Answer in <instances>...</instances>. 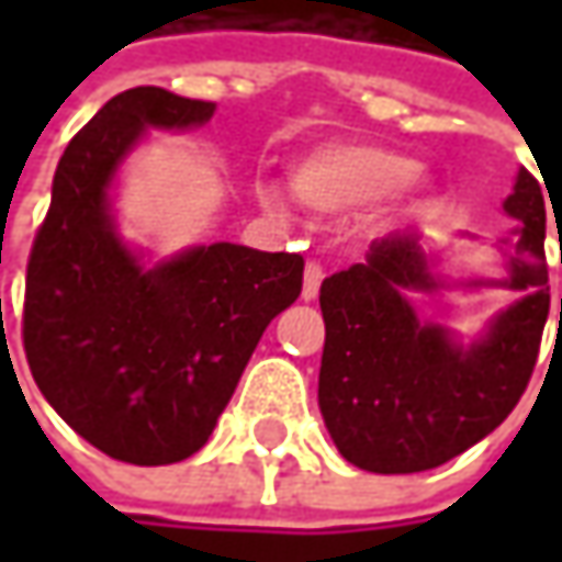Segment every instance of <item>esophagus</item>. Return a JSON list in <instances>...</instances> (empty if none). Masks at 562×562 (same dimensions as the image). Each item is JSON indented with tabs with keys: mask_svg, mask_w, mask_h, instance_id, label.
Returning a JSON list of instances; mask_svg holds the SVG:
<instances>
[{
	"mask_svg": "<svg viewBox=\"0 0 562 562\" xmlns=\"http://www.w3.org/2000/svg\"><path fill=\"white\" fill-rule=\"evenodd\" d=\"M322 278H325V269H322L318 262H310V266H306V274H303V300H315V296H318Z\"/></svg>",
	"mask_w": 562,
	"mask_h": 562,
	"instance_id": "esophagus-1",
	"label": "esophagus"
}]
</instances>
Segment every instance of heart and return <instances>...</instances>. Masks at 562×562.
I'll use <instances>...</instances> for the list:
<instances>
[{"instance_id":"heart-1","label":"heart","mask_w":562,"mask_h":562,"mask_svg":"<svg viewBox=\"0 0 562 562\" xmlns=\"http://www.w3.org/2000/svg\"><path fill=\"white\" fill-rule=\"evenodd\" d=\"M409 171L413 162L384 146H331L300 165L293 184L300 200L315 212H350L384 200L409 178ZM262 200L281 209L271 190Z\"/></svg>"}]
</instances>
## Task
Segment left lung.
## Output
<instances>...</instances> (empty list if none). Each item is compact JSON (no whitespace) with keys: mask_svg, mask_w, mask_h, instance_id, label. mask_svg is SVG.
<instances>
[{"mask_svg":"<svg viewBox=\"0 0 562 562\" xmlns=\"http://www.w3.org/2000/svg\"><path fill=\"white\" fill-rule=\"evenodd\" d=\"M504 209L516 218L504 237L516 252L509 288L526 296L469 350L419 325L403 300V288H435L416 234L375 240L366 262L322 281L318 406L347 463L381 475L435 469L491 435L526 394L551 310L538 178L519 171Z\"/></svg>","mask_w":562,"mask_h":562,"instance_id":"1","label":"left lung"}]
</instances>
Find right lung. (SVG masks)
I'll return each instance as SVG.
<instances>
[{
    "label": "right lung",
    "instance_id": "1",
    "mask_svg": "<svg viewBox=\"0 0 562 562\" xmlns=\"http://www.w3.org/2000/svg\"><path fill=\"white\" fill-rule=\"evenodd\" d=\"M215 102L112 97L58 159L27 259L21 340L53 409L112 460L165 465L212 435L262 331L303 291V256L196 247L156 269L121 247L105 187L143 124L193 127Z\"/></svg>",
    "mask_w": 562,
    "mask_h": 562
}]
</instances>
